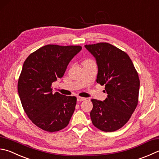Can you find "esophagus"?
Here are the masks:
<instances>
[{
	"label": "esophagus",
	"mask_w": 159,
	"mask_h": 159,
	"mask_svg": "<svg viewBox=\"0 0 159 159\" xmlns=\"http://www.w3.org/2000/svg\"><path fill=\"white\" fill-rule=\"evenodd\" d=\"M77 101H78V102H80V101H84V100H86V98L78 96V97H77Z\"/></svg>",
	"instance_id": "esophagus-1"
}]
</instances>
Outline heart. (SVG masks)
Here are the masks:
<instances>
[{"label": "heart", "instance_id": "1", "mask_svg": "<svg viewBox=\"0 0 159 159\" xmlns=\"http://www.w3.org/2000/svg\"><path fill=\"white\" fill-rule=\"evenodd\" d=\"M86 61H93L92 60H91V59H87V60H86Z\"/></svg>", "mask_w": 159, "mask_h": 159}]
</instances>
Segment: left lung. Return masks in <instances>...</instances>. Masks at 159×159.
Segmentation results:
<instances>
[{
  "label": "left lung",
  "instance_id": "obj_1",
  "mask_svg": "<svg viewBox=\"0 0 159 159\" xmlns=\"http://www.w3.org/2000/svg\"><path fill=\"white\" fill-rule=\"evenodd\" d=\"M96 59V82L105 85L107 98L92 99V123L106 132L122 127L129 121L139 102L140 80L132 61L126 52L108 43L85 45Z\"/></svg>",
  "mask_w": 159,
  "mask_h": 159
}]
</instances>
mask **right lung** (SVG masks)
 Returning <instances> with one entry per match:
<instances>
[{"label": "right lung", "mask_w": 159, "mask_h": 159, "mask_svg": "<svg viewBox=\"0 0 159 159\" xmlns=\"http://www.w3.org/2000/svg\"><path fill=\"white\" fill-rule=\"evenodd\" d=\"M81 50L80 46L46 45L24 62L18 92L27 116L41 129L55 132L69 123L77 98L58 92L53 94L52 84L64 76L69 62Z\"/></svg>", "instance_id": "right-lung-1"}]
</instances>
